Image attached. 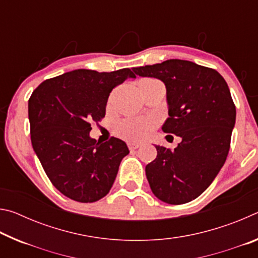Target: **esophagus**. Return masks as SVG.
<instances>
[{"instance_id":"34e87169","label":"esophagus","mask_w":258,"mask_h":258,"mask_svg":"<svg viewBox=\"0 0 258 258\" xmlns=\"http://www.w3.org/2000/svg\"><path fill=\"white\" fill-rule=\"evenodd\" d=\"M140 146H141V143H137V142H128V143H127V147H128L130 150L138 149V148H139Z\"/></svg>"}]
</instances>
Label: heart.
<instances>
[{"instance_id":"obj_1","label":"heart","mask_w":258,"mask_h":258,"mask_svg":"<svg viewBox=\"0 0 258 258\" xmlns=\"http://www.w3.org/2000/svg\"><path fill=\"white\" fill-rule=\"evenodd\" d=\"M160 83L155 78H143L139 82V85H148ZM155 127L152 121L140 117H133V118H126L118 121L115 126V133L117 137L126 140V141H141L149 135Z\"/></svg>"}]
</instances>
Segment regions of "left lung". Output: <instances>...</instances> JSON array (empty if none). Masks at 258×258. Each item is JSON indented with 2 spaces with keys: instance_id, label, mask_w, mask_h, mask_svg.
<instances>
[{
  "instance_id": "left-lung-1",
  "label": "left lung",
  "mask_w": 258,
  "mask_h": 258,
  "mask_svg": "<svg viewBox=\"0 0 258 258\" xmlns=\"http://www.w3.org/2000/svg\"><path fill=\"white\" fill-rule=\"evenodd\" d=\"M133 72L165 83L169 117L163 131L182 139L174 150L156 146V159L146 166L151 191L164 203H189L211 185L228 157L235 123L229 86L215 69L187 60H166Z\"/></svg>"
}]
</instances>
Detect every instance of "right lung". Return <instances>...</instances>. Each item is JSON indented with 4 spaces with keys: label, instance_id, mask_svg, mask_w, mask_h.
Returning a JSON list of instances; mask_svg holds the SVG:
<instances>
[{
    "label": "right lung",
    "instance_id": "obj_1",
    "mask_svg": "<svg viewBox=\"0 0 258 258\" xmlns=\"http://www.w3.org/2000/svg\"><path fill=\"white\" fill-rule=\"evenodd\" d=\"M131 69L110 73L77 69L41 83L28 100L30 140L45 174L61 194L78 203L103 198L113 184L126 143L90 138L91 123L106 115L109 94Z\"/></svg>",
    "mask_w": 258,
    "mask_h": 258
}]
</instances>
